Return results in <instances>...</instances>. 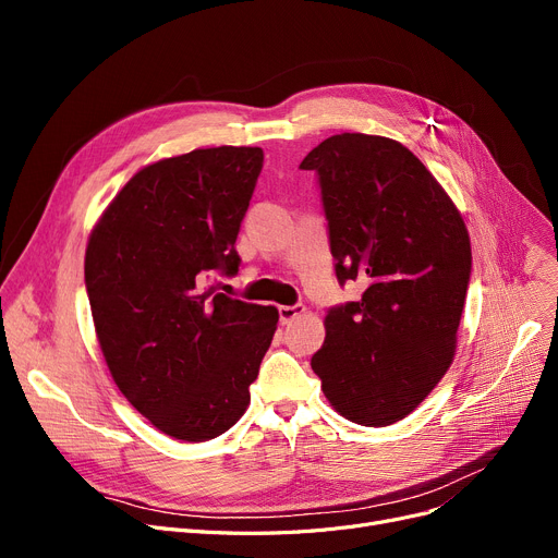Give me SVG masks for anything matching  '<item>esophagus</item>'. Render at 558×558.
I'll list each match as a JSON object with an SVG mask.
<instances>
[{"instance_id": "obj_1", "label": "esophagus", "mask_w": 558, "mask_h": 558, "mask_svg": "<svg viewBox=\"0 0 558 558\" xmlns=\"http://www.w3.org/2000/svg\"><path fill=\"white\" fill-rule=\"evenodd\" d=\"M278 314H280V324L287 326L294 318H299L301 314H305V305H280Z\"/></svg>"}]
</instances>
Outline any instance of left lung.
<instances>
[{
    "label": "left lung",
    "mask_w": 558,
    "mask_h": 558,
    "mask_svg": "<svg viewBox=\"0 0 558 558\" xmlns=\"http://www.w3.org/2000/svg\"><path fill=\"white\" fill-rule=\"evenodd\" d=\"M301 167L318 173L339 282H366L360 301L328 312L312 368L343 418L391 425L452 364L473 264L468 228L432 171L391 137L332 135Z\"/></svg>",
    "instance_id": "1"
}]
</instances>
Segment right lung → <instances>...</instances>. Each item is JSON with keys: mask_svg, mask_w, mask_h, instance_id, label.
<instances>
[{"mask_svg": "<svg viewBox=\"0 0 558 558\" xmlns=\"http://www.w3.org/2000/svg\"><path fill=\"white\" fill-rule=\"evenodd\" d=\"M264 154L213 146L142 167L90 230L85 287L117 389L162 434L210 441L251 404L274 305L203 287L234 251Z\"/></svg>", "mask_w": 558, "mask_h": 558, "instance_id": "add662e5", "label": "right lung"}]
</instances>
